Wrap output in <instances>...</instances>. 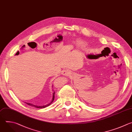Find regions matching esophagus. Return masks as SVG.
Segmentation results:
<instances>
[{
    "mask_svg": "<svg viewBox=\"0 0 132 132\" xmlns=\"http://www.w3.org/2000/svg\"><path fill=\"white\" fill-rule=\"evenodd\" d=\"M62 74L64 75H68L70 74V72L68 70H65L62 72Z\"/></svg>",
    "mask_w": 132,
    "mask_h": 132,
    "instance_id": "1",
    "label": "esophagus"
}]
</instances>
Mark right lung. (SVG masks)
Wrapping results in <instances>:
<instances>
[{
	"instance_id": "obj_1",
	"label": "right lung",
	"mask_w": 132,
	"mask_h": 132,
	"mask_svg": "<svg viewBox=\"0 0 132 132\" xmlns=\"http://www.w3.org/2000/svg\"><path fill=\"white\" fill-rule=\"evenodd\" d=\"M52 87H53V86H52ZM52 90H53V89H52ZM55 92H54L53 93V95H52V100H51V102H50L49 103L45 105V106H37V105H34V104H33L32 103H28V102H25V103H26L27 104L29 105V106H32V107H34L37 108H44L45 107H47L49 106V105L51 104L52 103V102H53V101L54 100V99H55Z\"/></svg>"
}]
</instances>
